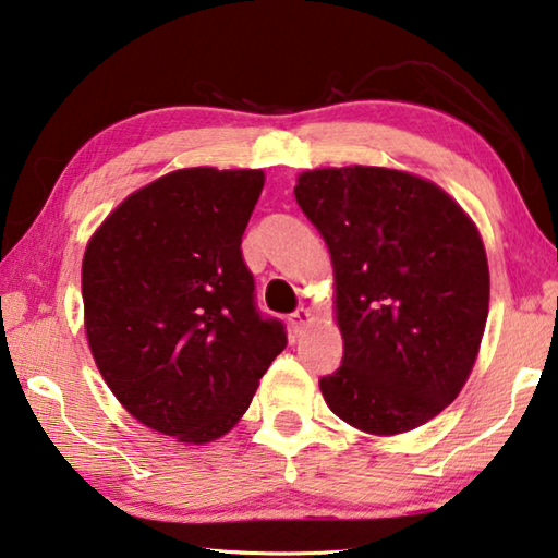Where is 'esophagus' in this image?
Returning a JSON list of instances; mask_svg holds the SVG:
<instances>
[{"label":"esophagus","instance_id":"1","mask_svg":"<svg viewBox=\"0 0 558 558\" xmlns=\"http://www.w3.org/2000/svg\"><path fill=\"white\" fill-rule=\"evenodd\" d=\"M311 320H313V315H311L308 308H296V311L289 315V325H291V330L296 332V335H301L303 328H306Z\"/></svg>","mask_w":558,"mask_h":558}]
</instances>
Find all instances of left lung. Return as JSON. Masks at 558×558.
I'll use <instances>...</instances> for the list:
<instances>
[{"label": "left lung", "mask_w": 558, "mask_h": 558, "mask_svg": "<svg viewBox=\"0 0 558 558\" xmlns=\"http://www.w3.org/2000/svg\"><path fill=\"white\" fill-rule=\"evenodd\" d=\"M301 211L330 250L344 342L325 403L372 435L425 425L474 369L488 318V259L461 206L437 184L386 167L299 177Z\"/></svg>", "instance_id": "1"}]
</instances>
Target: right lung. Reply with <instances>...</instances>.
I'll return each instance as SVG.
<instances>
[{"instance_id":"1","label":"right lung","mask_w":558,"mask_h":558,"mask_svg":"<svg viewBox=\"0 0 558 558\" xmlns=\"http://www.w3.org/2000/svg\"><path fill=\"white\" fill-rule=\"evenodd\" d=\"M262 186V170L170 172L84 250V328L104 381L135 420L186 445L226 435L287 347L240 250Z\"/></svg>"}]
</instances>
